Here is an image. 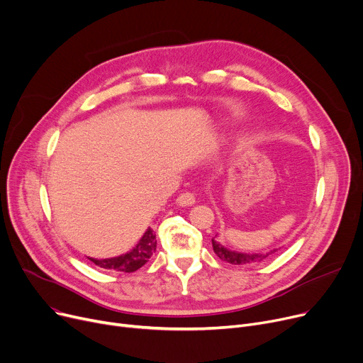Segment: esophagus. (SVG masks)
I'll use <instances>...</instances> for the list:
<instances>
[{"label":"esophagus","mask_w":363,"mask_h":363,"mask_svg":"<svg viewBox=\"0 0 363 363\" xmlns=\"http://www.w3.org/2000/svg\"><path fill=\"white\" fill-rule=\"evenodd\" d=\"M176 202L180 206H191L196 201H195V195L194 194H189V191H184V194L179 195Z\"/></svg>","instance_id":"obj_1"}]
</instances>
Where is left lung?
I'll list each match as a JSON object with an SVG mask.
<instances>
[{
	"label": "left lung",
	"mask_w": 363,
	"mask_h": 363,
	"mask_svg": "<svg viewBox=\"0 0 363 363\" xmlns=\"http://www.w3.org/2000/svg\"><path fill=\"white\" fill-rule=\"evenodd\" d=\"M217 238V236H216ZM216 238L212 239V247H214V252L217 253V257L221 261H225L228 264L233 265H245V264H257L264 261L265 258L271 257L272 253H275L279 249H271L267 252H252V253H246V252H238V250H231L225 246H223L220 242L216 240Z\"/></svg>",
	"instance_id": "8db88e82"
}]
</instances>
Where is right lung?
<instances>
[{
    "mask_svg": "<svg viewBox=\"0 0 363 363\" xmlns=\"http://www.w3.org/2000/svg\"><path fill=\"white\" fill-rule=\"evenodd\" d=\"M157 249V234L155 231L149 227L140 240L138 242L133 249L129 252H125L123 255H118V257L114 258H105V259H96V258H89L95 265L105 268V269H116L121 272H135L140 267H143L147 259L152 257V253Z\"/></svg>",
    "mask_w": 363,
    "mask_h": 363,
    "instance_id": "1",
    "label": "right lung"
}]
</instances>
